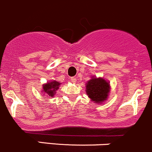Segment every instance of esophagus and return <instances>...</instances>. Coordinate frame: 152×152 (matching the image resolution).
<instances>
[{
    "instance_id": "1",
    "label": "esophagus",
    "mask_w": 152,
    "mask_h": 152,
    "mask_svg": "<svg viewBox=\"0 0 152 152\" xmlns=\"http://www.w3.org/2000/svg\"><path fill=\"white\" fill-rule=\"evenodd\" d=\"M70 80H71L72 83H75L76 82V78L74 77H72L70 78Z\"/></svg>"
}]
</instances>
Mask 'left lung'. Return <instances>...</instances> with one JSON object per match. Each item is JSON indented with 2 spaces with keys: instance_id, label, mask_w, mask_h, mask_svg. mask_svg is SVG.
<instances>
[{
  "instance_id": "8db88e82",
  "label": "left lung",
  "mask_w": 152,
  "mask_h": 152,
  "mask_svg": "<svg viewBox=\"0 0 152 152\" xmlns=\"http://www.w3.org/2000/svg\"><path fill=\"white\" fill-rule=\"evenodd\" d=\"M109 84L103 78L92 77L86 83V93L91 101L100 103L108 97L109 92Z\"/></svg>"
}]
</instances>
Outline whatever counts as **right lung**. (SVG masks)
Segmentation results:
<instances>
[{
	"mask_svg": "<svg viewBox=\"0 0 152 152\" xmlns=\"http://www.w3.org/2000/svg\"><path fill=\"white\" fill-rule=\"evenodd\" d=\"M59 85H61V83L57 82V81H52L51 83H47L46 84L43 85V91L47 95L50 96V97H53L55 91L58 90V88H59L58 87Z\"/></svg>",
	"mask_w": 152,
	"mask_h": 152,
	"instance_id": "obj_1",
	"label": "right lung"
}]
</instances>
